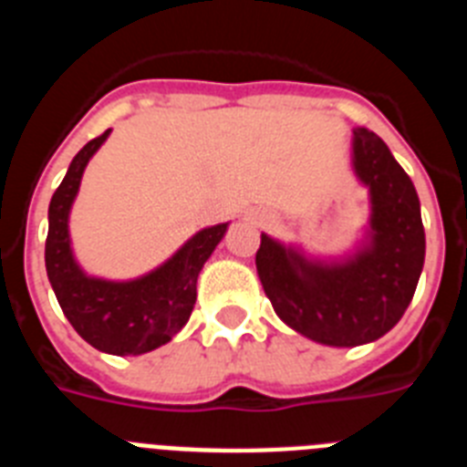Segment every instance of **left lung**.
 Instances as JSON below:
<instances>
[{
  "label": "left lung",
  "instance_id": "8db88e82",
  "mask_svg": "<svg viewBox=\"0 0 467 467\" xmlns=\"http://www.w3.org/2000/svg\"><path fill=\"white\" fill-rule=\"evenodd\" d=\"M352 170L370 201L354 253L321 260L262 234L254 257L278 318L328 348H357L392 330L411 305L425 262L416 186L376 131L354 130Z\"/></svg>",
  "mask_w": 467,
  "mask_h": 467
}]
</instances>
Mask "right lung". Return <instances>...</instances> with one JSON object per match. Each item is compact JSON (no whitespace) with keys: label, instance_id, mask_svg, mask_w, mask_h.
Instances as JSON below:
<instances>
[{"label":"right lung","instance_id":"obj_1","mask_svg":"<svg viewBox=\"0 0 467 467\" xmlns=\"http://www.w3.org/2000/svg\"><path fill=\"white\" fill-rule=\"evenodd\" d=\"M109 134L106 130L75 155L51 195L44 262L56 300L79 337L99 352L137 357L162 348L184 328L193 312L198 274L224 238L229 222L193 234L170 260L139 278L109 281L85 274L73 254L67 219L87 162Z\"/></svg>","mask_w":467,"mask_h":467}]
</instances>
